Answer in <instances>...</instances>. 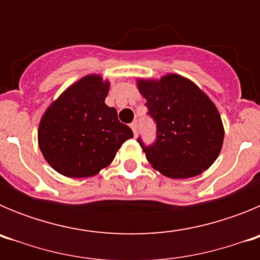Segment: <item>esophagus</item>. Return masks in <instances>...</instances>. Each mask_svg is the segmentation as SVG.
<instances>
[{
	"instance_id": "34e87169",
	"label": "esophagus",
	"mask_w": 260,
	"mask_h": 260,
	"mask_svg": "<svg viewBox=\"0 0 260 260\" xmlns=\"http://www.w3.org/2000/svg\"><path fill=\"white\" fill-rule=\"evenodd\" d=\"M130 127H132L133 133H134V135H135V137H137V134H138V123L137 122H133L132 125H130Z\"/></svg>"
}]
</instances>
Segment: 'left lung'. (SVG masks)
Returning <instances> with one entry per match:
<instances>
[{
	"label": "left lung",
	"mask_w": 260,
	"mask_h": 260,
	"mask_svg": "<svg viewBox=\"0 0 260 260\" xmlns=\"http://www.w3.org/2000/svg\"><path fill=\"white\" fill-rule=\"evenodd\" d=\"M137 84L157 127L151 146L138 139L148 162L169 178H190L208 169L224 141L221 117L212 100L177 74L138 79Z\"/></svg>",
	"instance_id": "8db88e82"
}]
</instances>
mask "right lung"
<instances>
[{
  "mask_svg": "<svg viewBox=\"0 0 260 260\" xmlns=\"http://www.w3.org/2000/svg\"><path fill=\"white\" fill-rule=\"evenodd\" d=\"M109 82L86 75L61 93L43 114L38 139L48 164L71 178L92 177L113 161L133 138L117 110L105 104Z\"/></svg>",
  "mask_w": 260,
  "mask_h": 260,
  "instance_id": "right-lung-1",
  "label": "right lung"
}]
</instances>
